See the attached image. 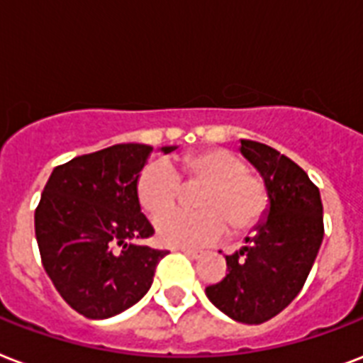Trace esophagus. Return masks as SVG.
<instances>
[{"mask_svg":"<svg viewBox=\"0 0 363 363\" xmlns=\"http://www.w3.org/2000/svg\"><path fill=\"white\" fill-rule=\"evenodd\" d=\"M179 252H182V254H184V255H187L189 259H199V257H201V252H196V250L182 248V250H179Z\"/></svg>","mask_w":363,"mask_h":363,"instance_id":"obj_1","label":"esophagus"}]
</instances>
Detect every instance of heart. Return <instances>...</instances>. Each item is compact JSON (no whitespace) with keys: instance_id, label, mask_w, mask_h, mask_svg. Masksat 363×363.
Masks as SVG:
<instances>
[{"instance_id":"1","label":"heart","mask_w":363,"mask_h":363,"mask_svg":"<svg viewBox=\"0 0 363 363\" xmlns=\"http://www.w3.org/2000/svg\"><path fill=\"white\" fill-rule=\"evenodd\" d=\"M182 179L188 184H203L194 201L199 211L165 213L181 194ZM136 196L143 212L159 216L157 235L164 244L201 248L218 242L231 229L242 237L259 227L271 208V191L265 178L248 170V162L225 147H204L185 153L178 172L167 161L143 167L136 179Z\"/></svg>"}]
</instances>
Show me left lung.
Masks as SVG:
<instances>
[{
  "instance_id": "obj_1",
  "label": "left lung",
  "mask_w": 363,
  "mask_h": 363,
  "mask_svg": "<svg viewBox=\"0 0 363 363\" xmlns=\"http://www.w3.org/2000/svg\"><path fill=\"white\" fill-rule=\"evenodd\" d=\"M240 151L265 178L271 208L246 246L225 255L229 272L206 296L233 320L263 324L305 286L324 238V208L318 187L291 159L252 140H242Z\"/></svg>"
}]
</instances>
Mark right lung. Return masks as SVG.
I'll use <instances>...</instances> for the list:
<instances>
[{"mask_svg":"<svg viewBox=\"0 0 363 363\" xmlns=\"http://www.w3.org/2000/svg\"><path fill=\"white\" fill-rule=\"evenodd\" d=\"M151 151L143 143H117L75 157L52 170L41 193V263L62 299L86 318H109L140 301L168 254L138 244L155 233L136 196Z\"/></svg>","mask_w":363,"mask_h":363,"instance_id":"right-lung-1","label":"right lung"}]
</instances>
